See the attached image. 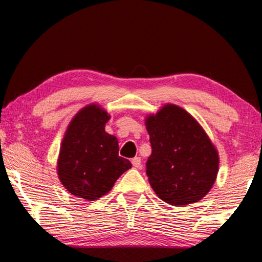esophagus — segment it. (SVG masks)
<instances>
[{
  "instance_id": "obj_1",
  "label": "esophagus",
  "mask_w": 262,
  "mask_h": 262,
  "mask_svg": "<svg viewBox=\"0 0 262 262\" xmlns=\"http://www.w3.org/2000/svg\"><path fill=\"white\" fill-rule=\"evenodd\" d=\"M141 158H138V157H136V158H134L132 160V164L135 166V168H141Z\"/></svg>"
}]
</instances>
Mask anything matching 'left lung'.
<instances>
[{"label": "left lung", "instance_id": "left-lung-1", "mask_svg": "<svg viewBox=\"0 0 262 262\" xmlns=\"http://www.w3.org/2000/svg\"><path fill=\"white\" fill-rule=\"evenodd\" d=\"M152 154L146 174L157 196L172 206L198 203L213 188L220 155L207 133L187 110L165 103L145 118Z\"/></svg>", "mask_w": 262, "mask_h": 262}]
</instances>
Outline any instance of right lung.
<instances>
[{
  "mask_svg": "<svg viewBox=\"0 0 262 262\" xmlns=\"http://www.w3.org/2000/svg\"><path fill=\"white\" fill-rule=\"evenodd\" d=\"M110 115L98 103L83 107L72 118L60 144L56 171L71 194L92 202L107 194L132 168L118 155V140L104 127Z\"/></svg>",
  "mask_w": 262,
  "mask_h": 262,
  "instance_id": "obj_1",
  "label": "right lung"
}]
</instances>
